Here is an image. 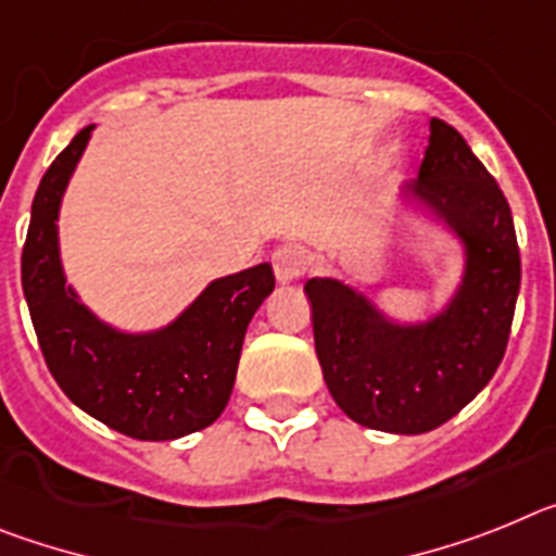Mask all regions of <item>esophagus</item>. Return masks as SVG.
I'll use <instances>...</instances> for the list:
<instances>
[{
    "instance_id": "34e87169",
    "label": "esophagus",
    "mask_w": 556,
    "mask_h": 556,
    "mask_svg": "<svg viewBox=\"0 0 556 556\" xmlns=\"http://www.w3.org/2000/svg\"><path fill=\"white\" fill-rule=\"evenodd\" d=\"M271 265L279 282H293L305 271V254L296 245H279L271 254Z\"/></svg>"
}]
</instances>
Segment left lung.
Returning <instances> with one entry per match:
<instances>
[{
    "label": "left lung",
    "instance_id": "8db88e82",
    "mask_svg": "<svg viewBox=\"0 0 556 556\" xmlns=\"http://www.w3.org/2000/svg\"><path fill=\"white\" fill-rule=\"evenodd\" d=\"M405 192L445 218L467 249L451 307L428 325H394L338 279H307L305 293L338 408L375 431L425 433L456 417L498 369L520 291V251L506 195L453 125L431 119L419 176Z\"/></svg>",
    "mask_w": 556,
    "mask_h": 556
}]
</instances>
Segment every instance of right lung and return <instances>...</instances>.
Masks as SVG:
<instances>
[{
  "label": "right lung",
  "mask_w": 556,
  "mask_h": 556,
  "mask_svg": "<svg viewBox=\"0 0 556 556\" xmlns=\"http://www.w3.org/2000/svg\"><path fill=\"white\" fill-rule=\"evenodd\" d=\"M94 125L75 134L33 198L22 288L38 344L66 397L114 431L148 442L187 437L229 403L245 327L274 291L260 263L215 279L170 327L128 336L91 316L66 288L58 257V206Z\"/></svg>",
  "instance_id": "obj_1"
}]
</instances>
